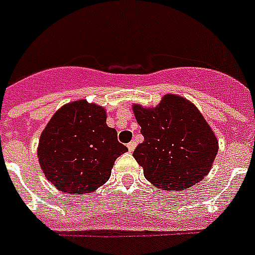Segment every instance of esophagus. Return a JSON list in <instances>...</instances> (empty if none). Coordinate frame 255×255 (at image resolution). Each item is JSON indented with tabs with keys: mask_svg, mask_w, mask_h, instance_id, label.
<instances>
[{
	"mask_svg": "<svg viewBox=\"0 0 255 255\" xmlns=\"http://www.w3.org/2000/svg\"><path fill=\"white\" fill-rule=\"evenodd\" d=\"M136 147V143L135 141H131V143H128L127 144V148H128V151L129 152H133V149H135Z\"/></svg>",
	"mask_w": 255,
	"mask_h": 255,
	"instance_id": "1",
	"label": "esophagus"
}]
</instances>
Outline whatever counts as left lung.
Wrapping results in <instances>:
<instances>
[{"mask_svg": "<svg viewBox=\"0 0 255 255\" xmlns=\"http://www.w3.org/2000/svg\"><path fill=\"white\" fill-rule=\"evenodd\" d=\"M144 141L133 157L148 181L181 190L209 173L218 141L197 108L181 96L165 95L156 108L133 106Z\"/></svg>", "mask_w": 255, "mask_h": 255, "instance_id": "obj_1", "label": "left lung"}]
</instances>
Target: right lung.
I'll list each match as a JSON object with an SVG mask.
<instances>
[{"mask_svg":"<svg viewBox=\"0 0 255 255\" xmlns=\"http://www.w3.org/2000/svg\"><path fill=\"white\" fill-rule=\"evenodd\" d=\"M128 148L106 124L104 108L77 100L50 119L39 139L38 159L45 176L67 193H91L111 176L115 160Z\"/></svg>","mask_w":255,"mask_h":255,"instance_id":"1","label":"right lung"}]
</instances>
